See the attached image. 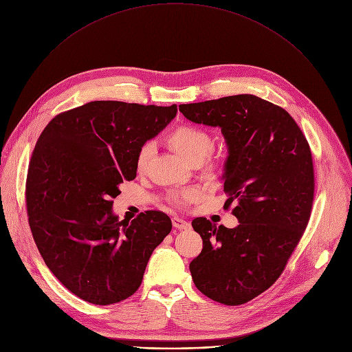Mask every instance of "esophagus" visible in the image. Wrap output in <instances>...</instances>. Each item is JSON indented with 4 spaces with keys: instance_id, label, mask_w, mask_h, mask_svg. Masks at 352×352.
<instances>
[{
    "instance_id": "obj_1",
    "label": "esophagus",
    "mask_w": 352,
    "mask_h": 352,
    "mask_svg": "<svg viewBox=\"0 0 352 352\" xmlns=\"http://www.w3.org/2000/svg\"><path fill=\"white\" fill-rule=\"evenodd\" d=\"M173 226H174L175 229H179V230H182V229H188L190 225H189V223H188L186 220H184L182 217L174 216V217H173Z\"/></svg>"
}]
</instances>
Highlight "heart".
Wrapping results in <instances>:
<instances>
[{"label": "heart", "mask_w": 352, "mask_h": 352, "mask_svg": "<svg viewBox=\"0 0 352 352\" xmlns=\"http://www.w3.org/2000/svg\"><path fill=\"white\" fill-rule=\"evenodd\" d=\"M167 142L190 166L202 164L208 158L213 147V139L208 132H205L204 129H199V127L189 126V124H182L175 127V129L170 132V135L167 136ZM154 151H155V146L151 142L144 143L139 148L136 155V168L139 173L146 170ZM198 197H199V189L188 188V189L179 190V192H175L173 195V201L177 205L184 206L190 204Z\"/></svg>", "instance_id": "1"}]
</instances>
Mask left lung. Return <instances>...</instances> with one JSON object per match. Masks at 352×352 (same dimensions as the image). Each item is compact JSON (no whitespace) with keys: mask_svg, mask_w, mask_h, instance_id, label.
I'll use <instances>...</instances> for the list:
<instances>
[{"mask_svg":"<svg viewBox=\"0 0 352 352\" xmlns=\"http://www.w3.org/2000/svg\"><path fill=\"white\" fill-rule=\"evenodd\" d=\"M194 123L220 127L228 146L223 189L239 225L192 220L204 248L189 264L198 289L237 306L279 278L310 217L314 174L306 138L294 118L251 94L179 105Z\"/></svg>","mask_w":352,"mask_h":352,"instance_id":"obj_1","label":"left lung"}]
</instances>
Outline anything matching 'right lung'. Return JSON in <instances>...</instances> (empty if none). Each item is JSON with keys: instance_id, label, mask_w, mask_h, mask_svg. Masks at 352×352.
<instances>
[{"instance_id": "add662e5", "label": "right lung", "mask_w": 352, "mask_h": 352, "mask_svg": "<svg viewBox=\"0 0 352 352\" xmlns=\"http://www.w3.org/2000/svg\"><path fill=\"white\" fill-rule=\"evenodd\" d=\"M175 115L177 105L92 101L53 118L38 139L26 179L29 226L47 268L85 302L132 296L171 232L157 210L120 221L112 198L136 178L139 148Z\"/></svg>"}]
</instances>
